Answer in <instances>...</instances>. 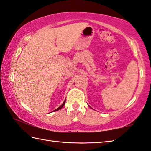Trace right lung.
I'll return each mask as SVG.
<instances>
[{
  "label": "right lung",
  "instance_id": "add662e5",
  "mask_svg": "<svg viewBox=\"0 0 151 151\" xmlns=\"http://www.w3.org/2000/svg\"><path fill=\"white\" fill-rule=\"evenodd\" d=\"M65 100L64 101H63V104H62V105H60V106L59 107L57 108L56 109H55V110L54 111H58V110H60V109H62V108L63 107V105H65Z\"/></svg>",
  "mask_w": 151,
  "mask_h": 151
}]
</instances>
